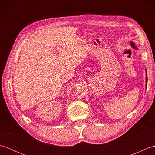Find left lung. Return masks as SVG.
Returning <instances> with one entry per match:
<instances>
[{
	"instance_id": "obj_1",
	"label": "left lung",
	"mask_w": 155,
	"mask_h": 155,
	"mask_svg": "<svg viewBox=\"0 0 155 155\" xmlns=\"http://www.w3.org/2000/svg\"><path fill=\"white\" fill-rule=\"evenodd\" d=\"M131 45H132V47H133L134 48H135V49H138V48L136 47V46L134 45V44L133 43V42H132V43H131ZM146 77H146V78H147V81H146L147 82V74Z\"/></svg>"
}]
</instances>
